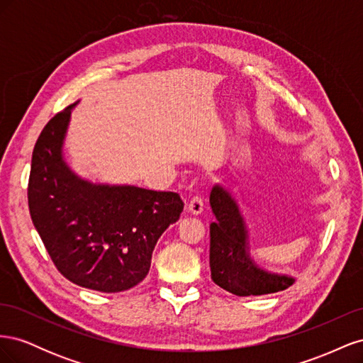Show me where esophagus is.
<instances>
[{
	"mask_svg": "<svg viewBox=\"0 0 363 363\" xmlns=\"http://www.w3.org/2000/svg\"><path fill=\"white\" fill-rule=\"evenodd\" d=\"M204 208V203L200 195H194L189 204H188V212H191L192 215H200Z\"/></svg>",
	"mask_w": 363,
	"mask_h": 363,
	"instance_id": "1",
	"label": "esophagus"
}]
</instances>
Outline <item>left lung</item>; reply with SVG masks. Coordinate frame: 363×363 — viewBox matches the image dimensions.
Masks as SVG:
<instances>
[{
	"label": "left lung",
	"instance_id": "1",
	"mask_svg": "<svg viewBox=\"0 0 363 363\" xmlns=\"http://www.w3.org/2000/svg\"><path fill=\"white\" fill-rule=\"evenodd\" d=\"M211 207L216 216L211 224V272L219 288L250 296L284 291L294 284L292 277L271 274L252 262L245 221L238 203L223 186H213Z\"/></svg>",
	"mask_w": 363,
	"mask_h": 363
}]
</instances>
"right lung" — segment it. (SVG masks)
<instances>
[{
  "label": "right lung",
  "instance_id": "add662e5",
  "mask_svg": "<svg viewBox=\"0 0 363 363\" xmlns=\"http://www.w3.org/2000/svg\"><path fill=\"white\" fill-rule=\"evenodd\" d=\"M74 106L48 121L33 150L31 221L63 277L106 294L127 291L147 277L157 239L184 203L175 192L77 177L62 155Z\"/></svg>",
  "mask_w": 363,
  "mask_h": 363
}]
</instances>
